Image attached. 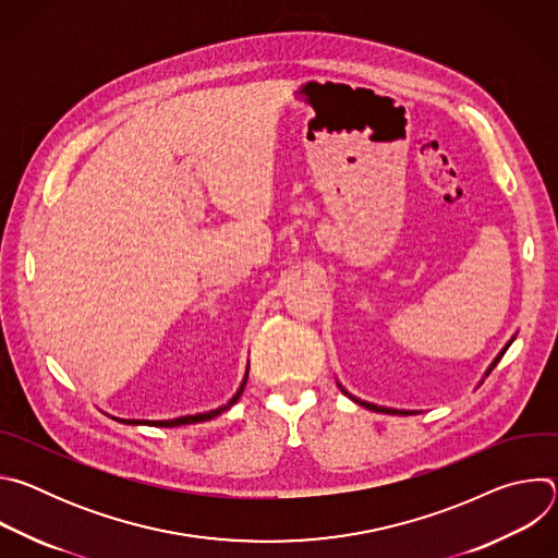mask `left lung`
Segmentation results:
<instances>
[{"label": "left lung", "mask_w": 558, "mask_h": 558, "mask_svg": "<svg viewBox=\"0 0 558 558\" xmlns=\"http://www.w3.org/2000/svg\"><path fill=\"white\" fill-rule=\"evenodd\" d=\"M508 347H510V344H508ZM508 347H506V349H504V351H501V355H499V357H497V360H495V364H493V366H490V371H493V368H495V366H497V364H499V360H501V357H504V353H506V351H508ZM344 392H347V390H344ZM347 395H349V392H347ZM351 400H355V397H351ZM355 402H357V404H362V407H366V409H368V411H379V413H392V415H411V413H409V411H390V409H379V407H373V404H366V402H360V400H355Z\"/></svg>", "instance_id": "8db88e82"}]
</instances>
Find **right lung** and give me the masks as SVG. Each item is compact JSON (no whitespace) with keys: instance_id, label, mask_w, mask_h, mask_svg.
I'll return each mask as SVG.
<instances>
[{"instance_id":"right-lung-1","label":"right lung","mask_w":558,"mask_h":558,"mask_svg":"<svg viewBox=\"0 0 558 558\" xmlns=\"http://www.w3.org/2000/svg\"><path fill=\"white\" fill-rule=\"evenodd\" d=\"M245 384H247V377H245V381H243L241 390H238V392L233 395V400H231L229 404H235V402H238V397H241V395H243V390H245ZM222 411H227V407H225V409H218V411H211V413H205V415H192V417H181V420H168V422H134V420H130V422H125V424H151V426H166V428H172V426H183V424H196V422L214 420V417H216V415H220Z\"/></svg>"}]
</instances>
